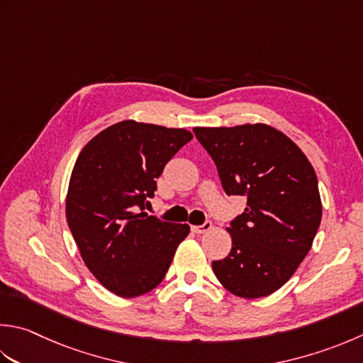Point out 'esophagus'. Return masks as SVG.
Here are the masks:
<instances>
[{
  "label": "esophagus",
  "instance_id": "34e87169",
  "mask_svg": "<svg viewBox=\"0 0 363 363\" xmlns=\"http://www.w3.org/2000/svg\"><path fill=\"white\" fill-rule=\"evenodd\" d=\"M212 228V222L211 220H206L203 225H191V231L196 233V234H203V233H208Z\"/></svg>",
  "mask_w": 363,
  "mask_h": 363
}]
</instances>
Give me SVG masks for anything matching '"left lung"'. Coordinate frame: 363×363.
<instances>
[{
    "mask_svg": "<svg viewBox=\"0 0 363 363\" xmlns=\"http://www.w3.org/2000/svg\"><path fill=\"white\" fill-rule=\"evenodd\" d=\"M225 194L247 198L230 222L226 258L212 261L218 281L244 299L275 293L310 252L321 223L318 177L285 133L266 124L195 127Z\"/></svg>",
    "mask_w": 363,
    "mask_h": 363,
    "instance_id": "8db88e82",
    "label": "left lung"
}]
</instances>
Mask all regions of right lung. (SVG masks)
<instances>
[{
  "instance_id": "obj_1",
  "label": "right lung",
  "mask_w": 363,
  "mask_h": 363,
  "mask_svg": "<svg viewBox=\"0 0 363 363\" xmlns=\"http://www.w3.org/2000/svg\"><path fill=\"white\" fill-rule=\"evenodd\" d=\"M194 138L186 129L123 121L82 149L70 176L66 217L84 264L121 297L154 289L190 231L147 216L157 177Z\"/></svg>"
}]
</instances>
